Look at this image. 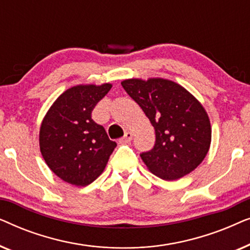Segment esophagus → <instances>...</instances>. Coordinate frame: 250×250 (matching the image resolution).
I'll return each instance as SVG.
<instances>
[{
	"mask_svg": "<svg viewBox=\"0 0 250 250\" xmlns=\"http://www.w3.org/2000/svg\"><path fill=\"white\" fill-rule=\"evenodd\" d=\"M132 139H133V133L132 132H126L125 135L123 136L121 140H119V143H122V145H126V143L131 142Z\"/></svg>",
	"mask_w": 250,
	"mask_h": 250,
	"instance_id": "1",
	"label": "esophagus"
}]
</instances>
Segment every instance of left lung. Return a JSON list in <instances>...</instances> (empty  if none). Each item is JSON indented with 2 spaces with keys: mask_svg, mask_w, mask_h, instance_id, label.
Segmentation results:
<instances>
[{
  "mask_svg": "<svg viewBox=\"0 0 250 250\" xmlns=\"http://www.w3.org/2000/svg\"><path fill=\"white\" fill-rule=\"evenodd\" d=\"M129 97L145 111L155 128L156 142L141 158L160 179H181L206 157L211 140L208 115L192 94L164 78L122 82Z\"/></svg>",
  "mask_w": 250,
  "mask_h": 250,
  "instance_id": "obj_1",
  "label": "left lung"
}]
</instances>
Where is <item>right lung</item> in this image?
I'll return each mask as SVG.
<instances>
[{
	"instance_id": "obj_1",
	"label": "right lung",
	"mask_w": 250,
	"mask_h": 250,
	"mask_svg": "<svg viewBox=\"0 0 250 250\" xmlns=\"http://www.w3.org/2000/svg\"><path fill=\"white\" fill-rule=\"evenodd\" d=\"M111 84L77 85L51 105L40 129V149L46 165L64 182L85 187L104 172L116 142L92 111Z\"/></svg>"
}]
</instances>
